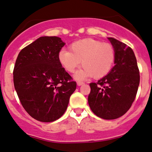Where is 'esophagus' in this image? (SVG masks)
<instances>
[{
  "label": "esophagus",
  "mask_w": 152,
  "mask_h": 152,
  "mask_svg": "<svg viewBox=\"0 0 152 152\" xmlns=\"http://www.w3.org/2000/svg\"><path fill=\"white\" fill-rule=\"evenodd\" d=\"M83 84L84 83H83V82H77V85L78 86H80V85H83Z\"/></svg>",
  "instance_id": "obj_1"
}]
</instances>
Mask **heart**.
<instances>
[{
	"label": "heart",
	"instance_id": "heart-1",
	"mask_svg": "<svg viewBox=\"0 0 152 152\" xmlns=\"http://www.w3.org/2000/svg\"><path fill=\"white\" fill-rule=\"evenodd\" d=\"M70 50L62 49L58 60L67 72L73 73L82 60L83 68L76 74L78 79L92 77L99 79L110 72L116 58L115 50L107 42L93 38H85L72 42Z\"/></svg>",
	"mask_w": 152,
	"mask_h": 152
}]
</instances>
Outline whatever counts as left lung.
<instances>
[{
    "instance_id": "left-lung-1",
    "label": "left lung",
    "mask_w": 152,
    "mask_h": 152,
    "mask_svg": "<svg viewBox=\"0 0 152 152\" xmlns=\"http://www.w3.org/2000/svg\"><path fill=\"white\" fill-rule=\"evenodd\" d=\"M115 50V65L97 83H91L88 103L93 113L104 119L124 115L136 97L140 81L137 59L131 48L109 37Z\"/></svg>"
}]
</instances>
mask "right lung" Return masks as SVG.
Instances as JSON below:
<instances>
[{"label": "right lung", "mask_w": 152, "mask_h": 152, "mask_svg": "<svg viewBox=\"0 0 152 152\" xmlns=\"http://www.w3.org/2000/svg\"><path fill=\"white\" fill-rule=\"evenodd\" d=\"M60 37H40L21 50L13 69L15 91L25 110L36 120L58 119L67 108L77 83L62 67Z\"/></svg>", "instance_id": "obj_1"}]
</instances>
